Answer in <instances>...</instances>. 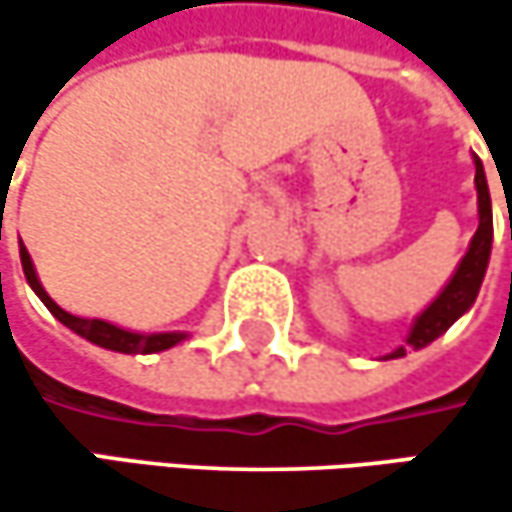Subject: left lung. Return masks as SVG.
I'll use <instances>...</instances> for the list:
<instances>
[{
	"instance_id": "1",
	"label": "left lung",
	"mask_w": 512,
	"mask_h": 512,
	"mask_svg": "<svg viewBox=\"0 0 512 512\" xmlns=\"http://www.w3.org/2000/svg\"><path fill=\"white\" fill-rule=\"evenodd\" d=\"M474 189H477V231L468 243V252L462 255L460 266L454 269L451 281L442 287V293L415 317L406 344L397 347L394 353L385 358H403L406 350H424L427 344H433L439 335H445L462 314L474 305L486 266H489V252H492V198H489V186H486V171L483 162L474 156ZM512 237V222H510Z\"/></svg>"
}]
</instances>
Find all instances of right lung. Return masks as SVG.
I'll return each mask as SVG.
<instances>
[{"label":"right lung","mask_w":512,"mask_h":512,"mask_svg":"<svg viewBox=\"0 0 512 512\" xmlns=\"http://www.w3.org/2000/svg\"><path fill=\"white\" fill-rule=\"evenodd\" d=\"M2 222V219H0ZM20 263H23V272H26V281L29 287L38 293V299L50 308V314L64 323L70 332H76L79 338L103 347V350H112V353H127V356H151V353H162V350H171L177 347L180 341H186L189 335L186 332H133V329H121L109 320H97V317H76L70 311H64L58 302H52V296L44 290L38 272H35V263L32 255L26 252V246L20 243Z\"/></svg>","instance_id":"obj_1"}]
</instances>
